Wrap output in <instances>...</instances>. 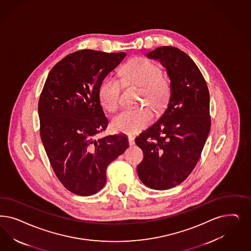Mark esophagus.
Masks as SVG:
<instances>
[{"mask_svg": "<svg viewBox=\"0 0 251 251\" xmlns=\"http://www.w3.org/2000/svg\"><path fill=\"white\" fill-rule=\"evenodd\" d=\"M128 143H129L130 146H133L135 144V140H134V138L132 136H128Z\"/></svg>", "mask_w": 251, "mask_h": 251, "instance_id": "obj_1", "label": "esophagus"}]
</instances>
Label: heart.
Here are the masks:
<instances>
[{"label": "heart", "mask_w": 251, "mask_h": 251, "mask_svg": "<svg viewBox=\"0 0 251 251\" xmlns=\"http://www.w3.org/2000/svg\"><path fill=\"white\" fill-rule=\"evenodd\" d=\"M121 81L140 89L138 104L143 103L155 113H162L171 98V81L161 66L144 57H135L123 67ZM121 82L113 76L107 77L99 89L100 103L109 112L119 107ZM152 119V113L146 107L124 110L113 117V128L118 132L134 134L144 129Z\"/></svg>", "instance_id": "heart-1"}]
</instances>
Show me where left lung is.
Segmentation results:
<instances>
[{
	"mask_svg": "<svg viewBox=\"0 0 251 251\" xmlns=\"http://www.w3.org/2000/svg\"><path fill=\"white\" fill-rule=\"evenodd\" d=\"M147 55L166 67L172 91L165 113L135 139L144 154L138 175L145 186L164 190L186 180L201 158L210 129V93L183 50L162 46Z\"/></svg>",
	"mask_w": 251,
	"mask_h": 251,
	"instance_id": "left-lung-1",
	"label": "left lung"
}]
</instances>
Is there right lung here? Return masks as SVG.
Wrapping results in <instances>:
<instances>
[{
  "label": "right lung",
  "mask_w": 251,
  "mask_h": 251,
  "mask_svg": "<svg viewBox=\"0 0 251 251\" xmlns=\"http://www.w3.org/2000/svg\"><path fill=\"white\" fill-rule=\"evenodd\" d=\"M126 52L81 50L52 67L39 100L41 141L59 181L78 196H90L106 183V169L128 148L124 135L97 139L108 119L99 89Z\"/></svg>",
  "instance_id": "add662e5"
}]
</instances>
